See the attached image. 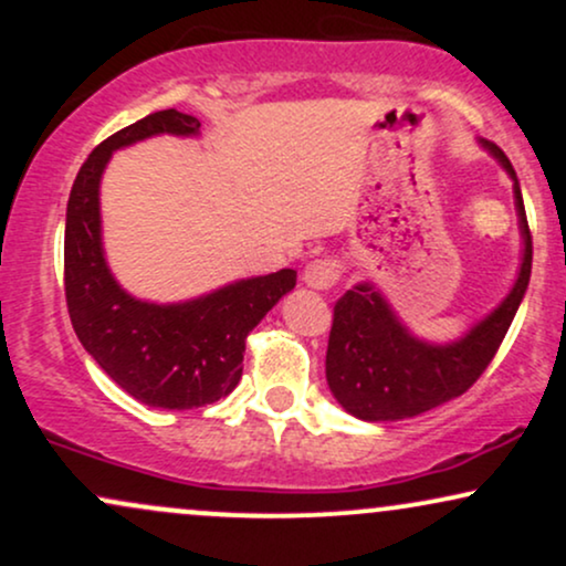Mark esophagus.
I'll use <instances>...</instances> for the list:
<instances>
[{"label":"esophagus","mask_w":566,"mask_h":566,"mask_svg":"<svg viewBox=\"0 0 566 566\" xmlns=\"http://www.w3.org/2000/svg\"><path fill=\"white\" fill-rule=\"evenodd\" d=\"M340 279V263L322 258V261H311L303 271V284L311 290H329Z\"/></svg>","instance_id":"esophagus-1"}]
</instances>
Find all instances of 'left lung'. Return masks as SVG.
Returning <instances> with one entry per match:
<instances>
[{"label": "left lung", "mask_w": 566, "mask_h": 566, "mask_svg": "<svg viewBox=\"0 0 566 566\" xmlns=\"http://www.w3.org/2000/svg\"><path fill=\"white\" fill-rule=\"evenodd\" d=\"M479 146L513 180V205L522 233V263L509 295L463 335L433 343L415 335L373 282L354 284L335 303L327 346V386L337 405L367 423L405 420L465 394L492 361L522 305L532 274V237L522 188L509 157L495 143Z\"/></svg>", "instance_id": "1"}]
</instances>
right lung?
Here are the masks:
<instances>
[{"label": "right lung", "mask_w": 566, "mask_h": 566, "mask_svg": "<svg viewBox=\"0 0 566 566\" xmlns=\"http://www.w3.org/2000/svg\"><path fill=\"white\" fill-rule=\"evenodd\" d=\"M199 127L197 116L165 108L119 129L84 161L66 207L63 269L74 333L116 386L159 409H193L229 396L242 378L247 335L297 279L282 269L178 303L143 301L116 282L101 226V178L108 159L157 135L197 138Z\"/></svg>", "instance_id": "1"}]
</instances>
